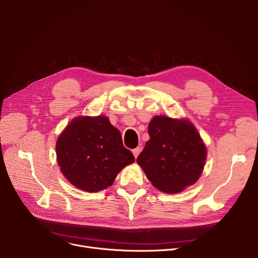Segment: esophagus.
Returning a JSON list of instances; mask_svg holds the SVG:
<instances>
[{
    "mask_svg": "<svg viewBox=\"0 0 258 258\" xmlns=\"http://www.w3.org/2000/svg\"><path fill=\"white\" fill-rule=\"evenodd\" d=\"M132 152H133L134 157H135V158H137V157L139 156L140 152H141V148H140V147H137V148H135V150H133Z\"/></svg>",
    "mask_w": 258,
    "mask_h": 258,
    "instance_id": "obj_1",
    "label": "esophagus"
}]
</instances>
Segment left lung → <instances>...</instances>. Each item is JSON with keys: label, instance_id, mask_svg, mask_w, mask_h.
Returning a JSON list of instances; mask_svg holds the SVG:
<instances>
[{"label": "left lung", "instance_id": "left-lung-1", "mask_svg": "<svg viewBox=\"0 0 258 258\" xmlns=\"http://www.w3.org/2000/svg\"><path fill=\"white\" fill-rule=\"evenodd\" d=\"M150 140L137 163L152 184L165 194H178L201 177L206 146L187 119L155 116L148 124Z\"/></svg>", "mask_w": 258, "mask_h": 258}]
</instances>
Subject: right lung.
<instances>
[{
	"label": "right lung",
	"instance_id": "obj_1",
	"mask_svg": "<svg viewBox=\"0 0 258 258\" xmlns=\"http://www.w3.org/2000/svg\"><path fill=\"white\" fill-rule=\"evenodd\" d=\"M60 171L75 187L97 192L111 186L118 172L134 163L120 132L105 116H78L56 141Z\"/></svg>",
	"mask_w": 258,
	"mask_h": 258
}]
</instances>
